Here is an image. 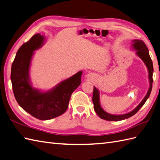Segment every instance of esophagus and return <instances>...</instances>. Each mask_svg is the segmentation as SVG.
<instances>
[{
  "label": "esophagus",
  "instance_id": "1",
  "mask_svg": "<svg viewBox=\"0 0 160 160\" xmlns=\"http://www.w3.org/2000/svg\"><path fill=\"white\" fill-rule=\"evenodd\" d=\"M88 79H94V78L95 77V75H94V74H93V73H91V72H89L88 73V74H87V76H86Z\"/></svg>",
  "mask_w": 160,
  "mask_h": 160
}]
</instances>
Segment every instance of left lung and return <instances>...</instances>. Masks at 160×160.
Wrapping results in <instances>:
<instances>
[{
	"label": "left lung",
	"instance_id": "1",
	"mask_svg": "<svg viewBox=\"0 0 160 160\" xmlns=\"http://www.w3.org/2000/svg\"><path fill=\"white\" fill-rule=\"evenodd\" d=\"M133 42V47L134 49L136 50V54L138 55V57L142 59V60L144 62L145 65L147 66L148 70V78H149L150 81V88L148 89V91L147 92V95L145 96V97L140 103L138 105L137 107L135 108L133 111H131L129 113H125V114L122 115H113L108 113L106 112H105L103 109H102L100 105V102H99V92L98 90L94 87L93 90V96H92V101H93L94 104V109L97 113L98 116L100 117L101 118L109 120V121H119V120H125L128 118H130L132 116L139 111V109L142 107L145 102L147 101L148 98L149 97L151 94V90H152V83H153V80H152V73H153V66H152V60L150 58L149 52H148V48L144 44V42L142 40H134Z\"/></svg>",
	"mask_w": 160,
	"mask_h": 160
}]
</instances>
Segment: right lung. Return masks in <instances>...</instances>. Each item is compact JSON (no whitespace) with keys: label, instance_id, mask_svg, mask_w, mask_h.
<instances>
[{"label":"right lung","instance_id":"obj_1","mask_svg":"<svg viewBox=\"0 0 160 160\" xmlns=\"http://www.w3.org/2000/svg\"><path fill=\"white\" fill-rule=\"evenodd\" d=\"M44 37L35 34L17 51L11 70V81L18 103L35 118L47 120L61 116L68 109L72 92L81 83L82 72L62 81L53 89L41 92L31 86L29 66L33 51L40 48Z\"/></svg>","mask_w":160,"mask_h":160}]
</instances>
